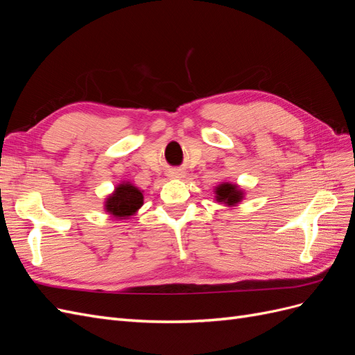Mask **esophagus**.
<instances>
[{
  "mask_svg": "<svg viewBox=\"0 0 355 355\" xmlns=\"http://www.w3.org/2000/svg\"><path fill=\"white\" fill-rule=\"evenodd\" d=\"M184 171H175V173L173 175H171V176H173V178H184Z\"/></svg>",
  "mask_w": 355,
  "mask_h": 355,
  "instance_id": "esophagus-1",
  "label": "esophagus"
}]
</instances>
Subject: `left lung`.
I'll list each match as a JSON object with an SVG mask.
<instances>
[{
  "mask_svg": "<svg viewBox=\"0 0 355 355\" xmlns=\"http://www.w3.org/2000/svg\"><path fill=\"white\" fill-rule=\"evenodd\" d=\"M214 200L223 206L234 207L244 200V189L240 185L232 182H222L218 187H214Z\"/></svg>",
  "mask_w": 355,
  "mask_h": 355,
  "instance_id": "obj_1",
  "label": "left lung"
}]
</instances>
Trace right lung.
<instances>
[{"label":"right lung","mask_w":355,"mask_h":355,"mask_svg":"<svg viewBox=\"0 0 355 355\" xmlns=\"http://www.w3.org/2000/svg\"><path fill=\"white\" fill-rule=\"evenodd\" d=\"M142 206L144 191L127 180L120 182L103 202L105 211L118 220L130 219Z\"/></svg>","instance_id":"right-lung-1"}]
</instances>
